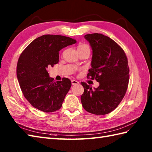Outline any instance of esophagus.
Returning <instances> with one entry per match:
<instances>
[{
  "label": "esophagus",
  "mask_w": 152,
  "mask_h": 152,
  "mask_svg": "<svg viewBox=\"0 0 152 152\" xmlns=\"http://www.w3.org/2000/svg\"><path fill=\"white\" fill-rule=\"evenodd\" d=\"M71 82H72V86H76V85H78L79 84V82L76 81L75 80H71Z\"/></svg>",
  "instance_id": "1"
}]
</instances>
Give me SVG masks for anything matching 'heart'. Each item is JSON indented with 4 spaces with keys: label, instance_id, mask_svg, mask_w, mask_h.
I'll return each mask as SVG.
<instances>
[{
    "label": "heart",
    "instance_id": "heart-1",
    "mask_svg": "<svg viewBox=\"0 0 152 152\" xmlns=\"http://www.w3.org/2000/svg\"><path fill=\"white\" fill-rule=\"evenodd\" d=\"M86 48H89H89L88 45H86V44H80L79 46H78V50H82V49H86Z\"/></svg>",
    "mask_w": 152,
    "mask_h": 152
}]
</instances>
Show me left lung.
<instances>
[{
	"label": "left lung",
	"instance_id": "1",
	"mask_svg": "<svg viewBox=\"0 0 152 152\" xmlns=\"http://www.w3.org/2000/svg\"><path fill=\"white\" fill-rule=\"evenodd\" d=\"M93 51L91 69L87 78L96 80L97 88L81 82L84 92L81 96L83 108L95 115L109 114L118 107L127 91L129 69L124 50L108 37L102 34L84 36Z\"/></svg>",
	"mask_w": 152,
	"mask_h": 152
}]
</instances>
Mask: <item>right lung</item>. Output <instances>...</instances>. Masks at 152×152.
I'll return each mask as SVG.
<instances>
[{
	"mask_svg": "<svg viewBox=\"0 0 152 152\" xmlns=\"http://www.w3.org/2000/svg\"><path fill=\"white\" fill-rule=\"evenodd\" d=\"M76 40L57 34H45L34 40L19 56L17 77L23 94L30 104L44 112L60 109L71 87L63 78L55 82L48 68L59 63V51Z\"/></svg>",
	"mask_w": 152,
	"mask_h": 152,
	"instance_id": "right-lung-1",
	"label": "right lung"
}]
</instances>
